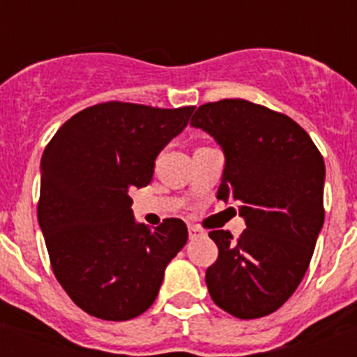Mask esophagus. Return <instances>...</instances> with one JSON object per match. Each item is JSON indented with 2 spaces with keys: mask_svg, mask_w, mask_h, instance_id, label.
<instances>
[{
  "mask_svg": "<svg viewBox=\"0 0 357 357\" xmlns=\"http://www.w3.org/2000/svg\"><path fill=\"white\" fill-rule=\"evenodd\" d=\"M204 234H206V232H204L202 229H198V227H193V225L189 227V239H197Z\"/></svg>",
  "mask_w": 357,
  "mask_h": 357,
  "instance_id": "1",
  "label": "esophagus"
}]
</instances>
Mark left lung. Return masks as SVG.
I'll return each instance as SVG.
<instances>
[{"label":"left lung","instance_id":"1","mask_svg":"<svg viewBox=\"0 0 357 357\" xmlns=\"http://www.w3.org/2000/svg\"><path fill=\"white\" fill-rule=\"evenodd\" d=\"M191 127L222 146L216 197L238 202L247 223L238 241L229 230L209 232L218 245L209 295L236 318L266 317L295 293L313 257L326 218L324 157L298 123L247 100L204 103Z\"/></svg>","mask_w":357,"mask_h":357}]
</instances>
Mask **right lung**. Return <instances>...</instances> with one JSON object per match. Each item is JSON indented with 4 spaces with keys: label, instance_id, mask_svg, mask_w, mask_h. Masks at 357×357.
Listing matches in <instances>:
<instances>
[{
    "label": "right lung",
    "instance_id": "right-lung-1",
    "mask_svg": "<svg viewBox=\"0 0 357 357\" xmlns=\"http://www.w3.org/2000/svg\"><path fill=\"white\" fill-rule=\"evenodd\" d=\"M193 110L98 103L68 119L44 150L37 218L56 280L85 313L139 317L188 241L178 218L153 230L135 222L128 193L150 184L157 155Z\"/></svg>",
    "mask_w": 357,
    "mask_h": 357
}]
</instances>
